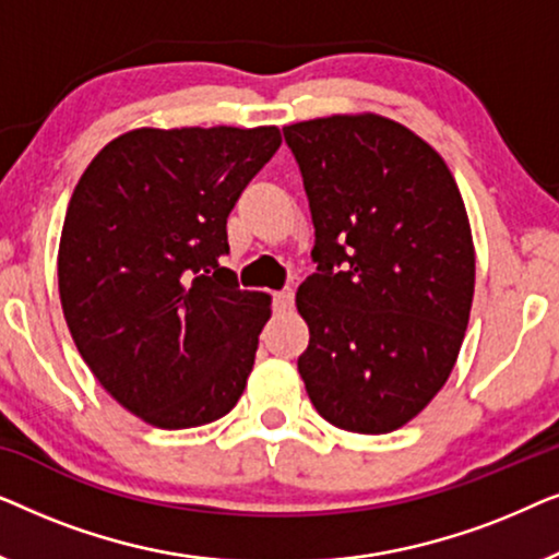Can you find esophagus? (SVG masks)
Returning a JSON list of instances; mask_svg holds the SVG:
<instances>
[{"label": "esophagus", "mask_w": 559, "mask_h": 559, "mask_svg": "<svg viewBox=\"0 0 559 559\" xmlns=\"http://www.w3.org/2000/svg\"><path fill=\"white\" fill-rule=\"evenodd\" d=\"M274 305H277V310L293 308V305H295V289L285 287V289H280V293H274Z\"/></svg>", "instance_id": "34e87169"}]
</instances>
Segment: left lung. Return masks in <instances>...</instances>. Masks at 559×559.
<instances>
[{"mask_svg": "<svg viewBox=\"0 0 559 559\" xmlns=\"http://www.w3.org/2000/svg\"><path fill=\"white\" fill-rule=\"evenodd\" d=\"M310 201L318 272L297 287L310 328L297 371L320 417L384 435L445 386L468 328L476 249L445 159L381 114L282 129Z\"/></svg>", "mask_w": 559, "mask_h": 559, "instance_id": "8db88e82", "label": "left lung"}]
</instances>
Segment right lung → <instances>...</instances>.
Masks as SVG:
<instances>
[{
	"instance_id": "1",
	"label": "right lung",
	"mask_w": 559,
	"mask_h": 559,
	"mask_svg": "<svg viewBox=\"0 0 559 559\" xmlns=\"http://www.w3.org/2000/svg\"><path fill=\"white\" fill-rule=\"evenodd\" d=\"M282 144L277 127H142L83 170L58 247L75 348L121 407L163 430L234 409L272 297L221 266L226 218Z\"/></svg>"
}]
</instances>
